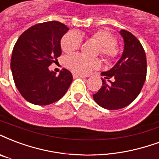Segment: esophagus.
I'll return each mask as SVG.
<instances>
[{"mask_svg": "<svg viewBox=\"0 0 159 159\" xmlns=\"http://www.w3.org/2000/svg\"><path fill=\"white\" fill-rule=\"evenodd\" d=\"M73 77L74 78H76V77H82V78H86L88 77L85 75H83V74H78V73H73Z\"/></svg>", "mask_w": 159, "mask_h": 159, "instance_id": "1", "label": "esophagus"}]
</instances>
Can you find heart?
I'll list each match as a JSON object with an SVG mask.
<instances>
[{"label":"heart","mask_w":159,"mask_h":159,"mask_svg":"<svg viewBox=\"0 0 159 159\" xmlns=\"http://www.w3.org/2000/svg\"><path fill=\"white\" fill-rule=\"evenodd\" d=\"M90 39L100 45L98 51L107 61H113L117 59L120 50L116 43V38L111 33L104 29H100L93 32L90 35ZM82 42L83 39L78 33L70 31L63 36L61 41V46L64 52L70 54L79 49ZM66 64L68 67L75 72L86 74L94 69H98L100 66L101 61L99 59L89 58L81 54H75L68 56Z\"/></svg>","instance_id":"obj_1"}]
</instances>
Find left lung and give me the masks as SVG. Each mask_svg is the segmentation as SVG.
<instances>
[{
    "instance_id": "left-lung-1",
    "label": "left lung",
    "mask_w": 159,
    "mask_h": 159,
    "mask_svg": "<svg viewBox=\"0 0 159 159\" xmlns=\"http://www.w3.org/2000/svg\"><path fill=\"white\" fill-rule=\"evenodd\" d=\"M124 50L118 62L101 75V89L93 95L99 106L107 109H120L133 102L142 90L147 76V58L140 41L130 32L122 29ZM114 78L111 82L109 80Z\"/></svg>"
}]
</instances>
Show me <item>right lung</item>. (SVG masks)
<instances>
[{"instance_id": "right-lung-1", "label": "right lung", "mask_w": 159, "mask_h": 159, "mask_svg": "<svg viewBox=\"0 0 159 159\" xmlns=\"http://www.w3.org/2000/svg\"><path fill=\"white\" fill-rule=\"evenodd\" d=\"M68 30L57 21L38 23L23 32L15 43L11 70L17 89L29 103L50 104L67 92L71 73L63 69L57 76L49 66L61 55V39Z\"/></svg>"}]
</instances>
